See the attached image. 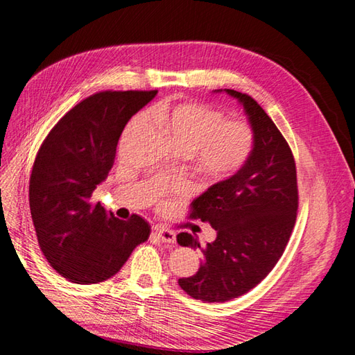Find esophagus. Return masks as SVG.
<instances>
[{
  "label": "esophagus",
  "instance_id": "esophagus-1",
  "mask_svg": "<svg viewBox=\"0 0 355 355\" xmlns=\"http://www.w3.org/2000/svg\"><path fill=\"white\" fill-rule=\"evenodd\" d=\"M155 233L165 243H174L175 242V233L171 232V230H166V228H157Z\"/></svg>",
  "mask_w": 355,
  "mask_h": 355
}]
</instances>
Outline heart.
Here are the masks:
<instances>
[{"label": "heart", "mask_w": 355, "mask_h": 355, "mask_svg": "<svg viewBox=\"0 0 355 355\" xmlns=\"http://www.w3.org/2000/svg\"><path fill=\"white\" fill-rule=\"evenodd\" d=\"M156 121L181 155H191L198 168L211 178H223L239 171L252 152L254 135L243 121H224V113L200 103L161 105L153 109ZM148 122L146 113L134 116L122 134L125 146Z\"/></svg>", "instance_id": "b5f03b06"}]
</instances>
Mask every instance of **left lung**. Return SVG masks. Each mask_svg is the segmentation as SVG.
<instances>
[{
	"instance_id": "left-lung-1",
	"label": "left lung",
	"mask_w": 355,
	"mask_h": 355,
	"mask_svg": "<svg viewBox=\"0 0 355 355\" xmlns=\"http://www.w3.org/2000/svg\"><path fill=\"white\" fill-rule=\"evenodd\" d=\"M224 91L243 106L254 147L234 175L191 202L190 218L209 223L216 232L214 242L202 248L196 236H177L178 245L203 254L198 272L178 280L182 291L203 302L230 301L266 279L284 252L298 211L296 166L288 141L252 97Z\"/></svg>"
}]
</instances>
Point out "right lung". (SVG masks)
Here are the masks:
<instances>
[{
    "mask_svg": "<svg viewBox=\"0 0 355 355\" xmlns=\"http://www.w3.org/2000/svg\"><path fill=\"white\" fill-rule=\"evenodd\" d=\"M156 94L89 96L54 125L40 147L29 181L31 215L45 259L66 280L94 284L110 279L150 234L140 215L119 220L91 196L113 166L125 125Z\"/></svg>",
    "mask_w": 355,
    "mask_h": 355,
    "instance_id": "right-lung-1",
    "label": "right lung"
}]
</instances>
